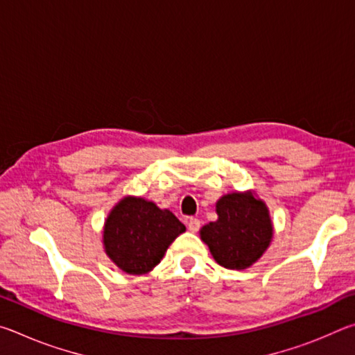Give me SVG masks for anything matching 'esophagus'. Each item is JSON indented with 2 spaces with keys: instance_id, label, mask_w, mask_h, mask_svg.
Wrapping results in <instances>:
<instances>
[{
  "instance_id": "1",
  "label": "esophagus",
  "mask_w": 355,
  "mask_h": 355,
  "mask_svg": "<svg viewBox=\"0 0 355 355\" xmlns=\"http://www.w3.org/2000/svg\"><path fill=\"white\" fill-rule=\"evenodd\" d=\"M188 228H189V232H192V233L199 232V228H200V219L191 218V219L188 220Z\"/></svg>"
}]
</instances>
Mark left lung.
<instances>
[{"label": "left lung", "instance_id": "8db88e82", "mask_svg": "<svg viewBox=\"0 0 355 355\" xmlns=\"http://www.w3.org/2000/svg\"><path fill=\"white\" fill-rule=\"evenodd\" d=\"M218 220L203 225L200 238L216 261L227 269H245L271 244L274 235L266 203L254 192H232L216 203Z\"/></svg>", "mask_w": 355, "mask_h": 355}]
</instances>
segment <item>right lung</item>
Returning a JSON list of instances; mask_svg holds the SVG:
<instances>
[{
    "mask_svg": "<svg viewBox=\"0 0 355 355\" xmlns=\"http://www.w3.org/2000/svg\"><path fill=\"white\" fill-rule=\"evenodd\" d=\"M184 230L186 227L169 209H161L142 197L127 196L105 220V252L123 272L147 274Z\"/></svg>",
    "mask_w": 355,
    "mask_h": 355,
    "instance_id": "add662e5",
    "label": "right lung"
}]
</instances>
